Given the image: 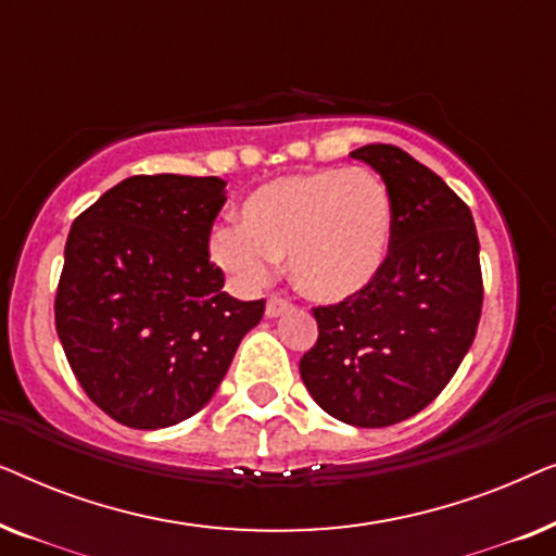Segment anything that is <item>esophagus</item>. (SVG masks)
<instances>
[{
	"mask_svg": "<svg viewBox=\"0 0 556 556\" xmlns=\"http://www.w3.org/2000/svg\"><path fill=\"white\" fill-rule=\"evenodd\" d=\"M288 308H291V303H288L286 299H280V295H270L268 303H265V316L276 318L280 314H286Z\"/></svg>",
	"mask_w": 556,
	"mask_h": 556,
	"instance_id": "obj_1",
	"label": "esophagus"
}]
</instances>
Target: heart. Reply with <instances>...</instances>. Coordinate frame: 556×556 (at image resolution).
Segmentation results:
<instances>
[{"label":"heart","mask_w":556,"mask_h":556,"mask_svg":"<svg viewBox=\"0 0 556 556\" xmlns=\"http://www.w3.org/2000/svg\"><path fill=\"white\" fill-rule=\"evenodd\" d=\"M394 202L364 166L293 174L240 204V227H217L210 255L235 283L261 288L288 261L293 286L318 303L354 299L390 257Z\"/></svg>","instance_id":"b5f03b06"}]
</instances>
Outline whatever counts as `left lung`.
I'll use <instances>...</instances> for the list:
<instances>
[{"instance_id":"obj_1","label":"left lung","mask_w":556,"mask_h":556,"mask_svg":"<svg viewBox=\"0 0 556 556\" xmlns=\"http://www.w3.org/2000/svg\"><path fill=\"white\" fill-rule=\"evenodd\" d=\"M390 189L394 238L382 273L354 299L316 306V344L301 379L337 420L387 428L428 407L473 344L483 306L468 204L390 143L352 151Z\"/></svg>"}]
</instances>
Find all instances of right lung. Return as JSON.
Returning a JSON list of instances; mask_svg holds the SVG:
<instances>
[{
  "mask_svg": "<svg viewBox=\"0 0 556 556\" xmlns=\"http://www.w3.org/2000/svg\"><path fill=\"white\" fill-rule=\"evenodd\" d=\"M219 177L139 174L75 217L55 295L73 375L113 420L169 428L207 405L265 301H238L210 261Z\"/></svg>",
  "mask_w": 556,
  "mask_h": 556,
  "instance_id": "right-lung-1",
  "label": "right lung"
}]
</instances>
